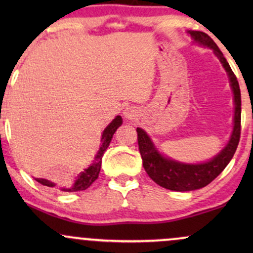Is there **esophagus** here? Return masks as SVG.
<instances>
[{
    "mask_svg": "<svg viewBox=\"0 0 253 253\" xmlns=\"http://www.w3.org/2000/svg\"><path fill=\"white\" fill-rule=\"evenodd\" d=\"M124 115H125V118L128 119V120H132V119H135L136 117H138V110L132 108V107H129V108L125 109Z\"/></svg>",
    "mask_w": 253,
    "mask_h": 253,
    "instance_id": "esophagus-1",
    "label": "esophagus"
}]
</instances>
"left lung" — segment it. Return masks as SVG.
<instances>
[{
    "instance_id": "left-lung-1",
    "label": "left lung",
    "mask_w": 253,
    "mask_h": 253,
    "mask_svg": "<svg viewBox=\"0 0 253 253\" xmlns=\"http://www.w3.org/2000/svg\"><path fill=\"white\" fill-rule=\"evenodd\" d=\"M189 34L196 42L213 48L214 53L216 54L220 62L222 63L225 70L227 71L229 81H231L232 90H233L234 103H236L234 127L227 146L216 157H214L211 161L202 164H183L165 158L155 149L149 135L141 128H136L139 152H140L141 159H143V167L145 171L150 176V178L155 181L157 184L165 188V189L175 191L200 189V188L210 184L213 179H215L222 172L223 169L227 167L232 157L236 153L238 144H239L240 140V128H242V126H240V120H242V96H240L239 83H238L236 75L232 71L231 66H229L226 58L223 57L222 52L220 51L216 43L214 42V40L208 34L199 31L189 32Z\"/></svg>"
}]
</instances>
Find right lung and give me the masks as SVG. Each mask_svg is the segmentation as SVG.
I'll use <instances>...</instances> for the list:
<instances>
[{"mask_svg": "<svg viewBox=\"0 0 253 253\" xmlns=\"http://www.w3.org/2000/svg\"><path fill=\"white\" fill-rule=\"evenodd\" d=\"M121 124H123V119H121V117H117L112 121V123L108 125V127L103 130L102 139H101V147L100 150H98L97 155L95 157L92 164L90 165L88 169L82 171V172L77 176L76 182L74 183V185H72L71 188H63L64 191L85 190L88 189L92 183L96 181L98 173H100V170H101V164H102V157H103L104 151H106L107 147L109 146L110 140H112L115 130L121 126ZM36 181L42 183V185H47V187H54V185H56L54 183H52L50 181H47V179H43V178H36Z\"/></svg>", "mask_w": 253, "mask_h": 253, "instance_id": "right-lung-1", "label": "right lung"}]
</instances>
